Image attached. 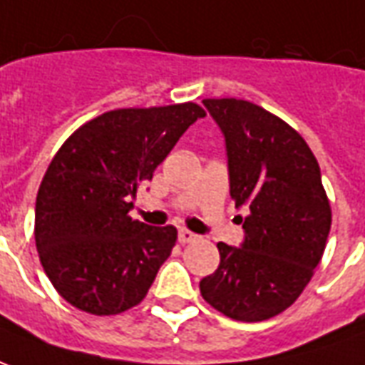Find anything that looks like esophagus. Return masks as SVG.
I'll return each mask as SVG.
<instances>
[{
  "instance_id": "34e87169",
  "label": "esophagus",
  "mask_w": 365,
  "mask_h": 365,
  "mask_svg": "<svg viewBox=\"0 0 365 365\" xmlns=\"http://www.w3.org/2000/svg\"><path fill=\"white\" fill-rule=\"evenodd\" d=\"M198 235L196 233H192V231L188 230H180L179 231V243L180 245H186V243H194V241H198Z\"/></svg>"
}]
</instances>
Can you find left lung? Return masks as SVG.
<instances>
[{"label":"left lung","instance_id":"8db88e82","mask_svg":"<svg viewBox=\"0 0 365 365\" xmlns=\"http://www.w3.org/2000/svg\"><path fill=\"white\" fill-rule=\"evenodd\" d=\"M222 128L235 206H247L241 247L217 243L220 267L200 294L225 317L257 323L302 295L321 262L331 204L313 151L294 128L243 98H204Z\"/></svg>","mask_w":365,"mask_h":365}]
</instances>
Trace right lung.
I'll use <instances>...</instances> for the list:
<instances>
[{
  "label": "right lung",
  "mask_w": 365,
  "mask_h": 365,
  "mask_svg": "<svg viewBox=\"0 0 365 365\" xmlns=\"http://www.w3.org/2000/svg\"><path fill=\"white\" fill-rule=\"evenodd\" d=\"M204 116L196 103L108 110L77 128L50 161L34 241L52 286L73 307L118 315L145 297L177 230L132 220V198Z\"/></svg>",
  "instance_id": "add662e5"
}]
</instances>
